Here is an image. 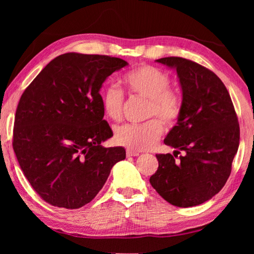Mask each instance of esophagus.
I'll return each mask as SVG.
<instances>
[{
    "mask_svg": "<svg viewBox=\"0 0 254 254\" xmlns=\"http://www.w3.org/2000/svg\"><path fill=\"white\" fill-rule=\"evenodd\" d=\"M139 153L138 152H135V150H132V149H127V156H138Z\"/></svg>",
    "mask_w": 254,
    "mask_h": 254,
    "instance_id": "obj_1",
    "label": "esophagus"
}]
</instances>
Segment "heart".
<instances>
[{
    "label": "heart",
    "instance_id": "b5f03b06",
    "mask_svg": "<svg viewBox=\"0 0 254 254\" xmlns=\"http://www.w3.org/2000/svg\"><path fill=\"white\" fill-rule=\"evenodd\" d=\"M123 83L134 96L148 99L147 117H158L166 126L175 124L181 115V100L170 87L169 75L163 69L143 64L123 76ZM102 109L112 121H120L124 95L116 85H108L101 94ZM164 127L157 119L143 124H124L116 128L115 141L132 150L152 148L158 142Z\"/></svg>",
    "mask_w": 254,
    "mask_h": 254
}]
</instances>
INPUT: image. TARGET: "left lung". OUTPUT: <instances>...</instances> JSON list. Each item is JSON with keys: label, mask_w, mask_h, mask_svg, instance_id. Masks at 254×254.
<instances>
[{"label": "left lung", "mask_w": 254, "mask_h": 254, "mask_svg": "<svg viewBox=\"0 0 254 254\" xmlns=\"http://www.w3.org/2000/svg\"><path fill=\"white\" fill-rule=\"evenodd\" d=\"M156 61L176 68L182 105L164 141L176 150L156 155L159 166L149 182L175 206H196L222 190L230 176L239 147L238 118L227 88L210 69L179 57Z\"/></svg>", "instance_id": "8db88e82"}]
</instances>
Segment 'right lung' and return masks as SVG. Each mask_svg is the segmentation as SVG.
<instances>
[{"label": "right lung", "instance_id": "1", "mask_svg": "<svg viewBox=\"0 0 254 254\" xmlns=\"http://www.w3.org/2000/svg\"><path fill=\"white\" fill-rule=\"evenodd\" d=\"M127 65L109 56L64 53L21 95L13 148L27 180L47 203L84 206L104 187L112 167L126 158L123 147L101 145L113 133L104 120L99 90L108 76Z\"/></svg>", "mask_w": 254, "mask_h": 254}]
</instances>
